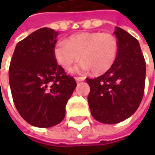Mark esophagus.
<instances>
[{"instance_id":"obj_1","label":"esophagus","mask_w":155,"mask_h":155,"mask_svg":"<svg viewBox=\"0 0 155 155\" xmlns=\"http://www.w3.org/2000/svg\"><path fill=\"white\" fill-rule=\"evenodd\" d=\"M75 79L77 82H81V81H84L85 79V78L84 77H76L75 78Z\"/></svg>"}]
</instances>
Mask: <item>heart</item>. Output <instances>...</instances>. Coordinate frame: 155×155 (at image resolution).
Returning a JSON list of instances; mask_svg holds the SVG:
<instances>
[{
  "instance_id": "b5f03b06",
  "label": "heart",
  "mask_w": 155,
  "mask_h": 155,
  "mask_svg": "<svg viewBox=\"0 0 155 155\" xmlns=\"http://www.w3.org/2000/svg\"><path fill=\"white\" fill-rule=\"evenodd\" d=\"M118 40L110 33H82L59 41L54 48V57L63 68L69 70L81 58L83 61L72 71L84 73L91 69L94 74L108 71L116 62Z\"/></svg>"
}]
</instances>
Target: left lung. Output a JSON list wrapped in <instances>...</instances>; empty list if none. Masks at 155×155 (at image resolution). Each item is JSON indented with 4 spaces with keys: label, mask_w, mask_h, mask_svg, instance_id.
Wrapping results in <instances>:
<instances>
[{
    "label": "left lung",
    "mask_w": 155,
    "mask_h": 155,
    "mask_svg": "<svg viewBox=\"0 0 155 155\" xmlns=\"http://www.w3.org/2000/svg\"><path fill=\"white\" fill-rule=\"evenodd\" d=\"M118 53L113 66L104 75L86 78L91 87L88 103L98 122L115 124L132 116L144 95L146 62L138 40L116 27Z\"/></svg>",
    "instance_id": "1"
}]
</instances>
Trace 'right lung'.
Masks as SVG:
<instances>
[{
    "label": "right lung",
    "mask_w": 155,
    "mask_h": 155,
    "mask_svg": "<svg viewBox=\"0 0 155 155\" xmlns=\"http://www.w3.org/2000/svg\"><path fill=\"white\" fill-rule=\"evenodd\" d=\"M58 35L47 27L31 33L16 45L9 66L15 107L26 122L39 128L62 122L77 86L54 57Z\"/></svg>",
    "instance_id": "right-lung-1"
}]
</instances>
